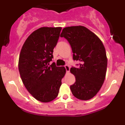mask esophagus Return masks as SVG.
Masks as SVG:
<instances>
[{
    "label": "esophagus",
    "instance_id": "esophagus-1",
    "mask_svg": "<svg viewBox=\"0 0 125 125\" xmlns=\"http://www.w3.org/2000/svg\"><path fill=\"white\" fill-rule=\"evenodd\" d=\"M64 68H65V69H66V70L67 72L68 73L69 72V70H70V67H69L68 65H65Z\"/></svg>",
    "mask_w": 125,
    "mask_h": 125
}]
</instances>
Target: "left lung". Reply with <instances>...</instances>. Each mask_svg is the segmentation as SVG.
<instances>
[{"instance_id": "obj_1", "label": "left lung", "mask_w": 125, "mask_h": 125, "mask_svg": "<svg viewBox=\"0 0 125 125\" xmlns=\"http://www.w3.org/2000/svg\"><path fill=\"white\" fill-rule=\"evenodd\" d=\"M60 36L70 44L73 60L80 62L78 68L70 69L76 78L70 86L71 92L79 100H90L100 91L105 79L108 61L103 44L96 34L81 25L65 27Z\"/></svg>"}]
</instances>
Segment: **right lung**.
<instances>
[{
    "label": "right lung",
    "instance_id": "1",
    "mask_svg": "<svg viewBox=\"0 0 125 125\" xmlns=\"http://www.w3.org/2000/svg\"><path fill=\"white\" fill-rule=\"evenodd\" d=\"M61 29H38L27 37L20 53L19 71L23 83L35 99L43 103L57 96L66 73L64 67H57L54 62L49 65Z\"/></svg>",
    "mask_w": 125,
    "mask_h": 125
}]
</instances>
